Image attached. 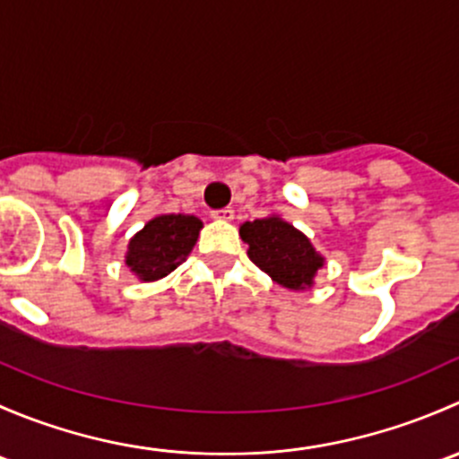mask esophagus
Returning a JSON list of instances; mask_svg holds the SVG:
<instances>
[{
	"mask_svg": "<svg viewBox=\"0 0 459 459\" xmlns=\"http://www.w3.org/2000/svg\"><path fill=\"white\" fill-rule=\"evenodd\" d=\"M212 217H215V220H224V221H230L235 217V211L230 206H226V208H220V211H212L211 212Z\"/></svg>",
	"mask_w": 459,
	"mask_h": 459,
	"instance_id": "esophagus-1",
	"label": "esophagus"
}]
</instances>
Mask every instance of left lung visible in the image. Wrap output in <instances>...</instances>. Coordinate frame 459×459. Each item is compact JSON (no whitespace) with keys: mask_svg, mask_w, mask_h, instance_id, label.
I'll return each mask as SVG.
<instances>
[{"mask_svg":"<svg viewBox=\"0 0 459 459\" xmlns=\"http://www.w3.org/2000/svg\"><path fill=\"white\" fill-rule=\"evenodd\" d=\"M239 235L248 244V257L277 284L295 290L313 284L322 257L307 235L293 229L289 221L280 217L247 221L239 229Z\"/></svg>","mask_w":459,"mask_h":459,"instance_id":"1","label":"left lung"}]
</instances>
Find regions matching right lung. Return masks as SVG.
<instances>
[{
  "instance_id": "add662e5",
  "label": "right lung",
  "mask_w": 459,
  "mask_h": 459,
  "mask_svg": "<svg viewBox=\"0 0 459 459\" xmlns=\"http://www.w3.org/2000/svg\"><path fill=\"white\" fill-rule=\"evenodd\" d=\"M202 221L193 215H160L128 244L126 264L140 280H160L193 251Z\"/></svg>"
}]
</instances>
